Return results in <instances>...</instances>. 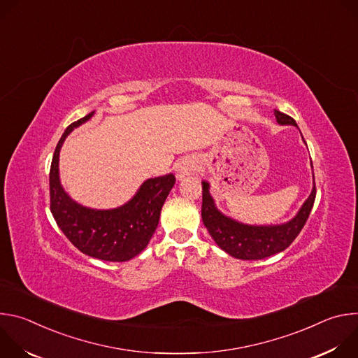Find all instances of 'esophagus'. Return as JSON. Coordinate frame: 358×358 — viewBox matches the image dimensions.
<instances>
[{"mask_svg":"<svg viewBox=\"0 0 358 358\" xmlns=\"http://www.w3.org/2000/svg\"><path fill=\"white\" fill-rule=\"evenodd\" d=\"M198 169L196 160L194 157H184L182 160L178 162L177 167H176V177L178 180H182L191 174H194Z\"/></svg>","mask_w":358,"mask_h":358,"instance_id":"obj_1","label":"esophagus"}]
</instances>
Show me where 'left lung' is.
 Masks as SVG:
<instances>
[{
  "instance_id": "8db88e82",
  "label": "left lung",
  "mask_w": 358,
  "mask_h": 358,
  "mask_svg": "<svg viewBox=\"0 0 358 358\" xmlns=\"http://www.w3.org/2000/svg\"><path fill=\"white\" fill-rule=\"evenodd\" d=\"M275 117L282 126L297 127L296 122L290 116L280 113L279 110H275ZM210 188L211 185L208 181H202V222L222 250H225L231 257L243 261L265 259L285 250L300 234L306 221H308L316 198V185L313 177V188L310 195L303 202V206L292 220L276 225H250L221 213L210 192Z\"/></svg>"
}]
</instances>
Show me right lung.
I'll return each mask as SVG.
<instances>
[{"label":"right lung","instance_id":"add662e5","mask_svg":"<svg viewBox=\"0 0 358 358\" xmlns=\"http://www.w3.org/2000/svg\"><path fill=\"white\" fill-rule=\"evenodd\" d=\"M93 115L94 112L68 126L58 141L49 173L50 213L65 236L87 257L126 262L137 257L148 245L176 177L170 173L147 178L127 202L110 210L85 207L71 198L61 184L59 152L73 129L90 120Z\"/></svg>","mask_w":358,"mask_h":358}]
</instances>
